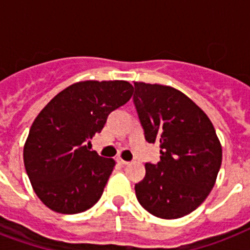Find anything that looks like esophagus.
Returning a JSON list of instances; mask_svg holds the SVG:
<instances>
[{
    "mask_svg": "<svg viewBox=\"0 0 250 250\" xmlns=\"http://www.w3.org/2000/svg\"><path fill=\"white\" fill-rule=\"evenodd\" d=\"M118 162H119V164H121V165H123V166H125V165H128V164H129L128 161L122 160V158H118Z\"/></svg>",
    "mask_w": 250,
    "mask_h": 250,
    "instance_id": "1",
    "label": "esophagus"
}]
</instances>
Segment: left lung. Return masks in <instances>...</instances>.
I'll use <instances>...</instances> for the list:
<instances>
[{"mask_svg":"<svg viewBox=\"0 0 250 250\" xmlns=\"http://www.w3.org/2000/svg\"><path fill=\"white\" fill-rule=\"evenodd\" d=\"M136 107L145 140L160 144L161 160L145 164L135 184L140 205L153 215L176 219L196 210L213 189L222 146L211 122L180 90L135 83Z\"/></svg>","mask_w":250,"mask_h":250,"instance_id":"1","label":"left lung"}]
</instances>
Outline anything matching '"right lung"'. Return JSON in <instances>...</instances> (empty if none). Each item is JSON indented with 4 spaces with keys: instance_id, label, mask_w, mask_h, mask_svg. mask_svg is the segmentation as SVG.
I'll list each match as a JSON object with an SVG mask.
<instances>
[{
    "instance_id": "right-lung-1",
    "label": "right lung",
    "mask_w": 250,
    "mask_h": 250,
    "mask_svg": "<svg viewBox=\"0 0 250 250\" xmlns=\"http://www.w3.org/2000/svg\"><path fill=\"white\" fill-rule=\"evenodd\" d=\"M128 82H82L57 94L37 115L23 150L37 197L53 211H85L102 196L114 160L90 149L107 117L128 101Z\"/></svg>"
}]
</instances>
